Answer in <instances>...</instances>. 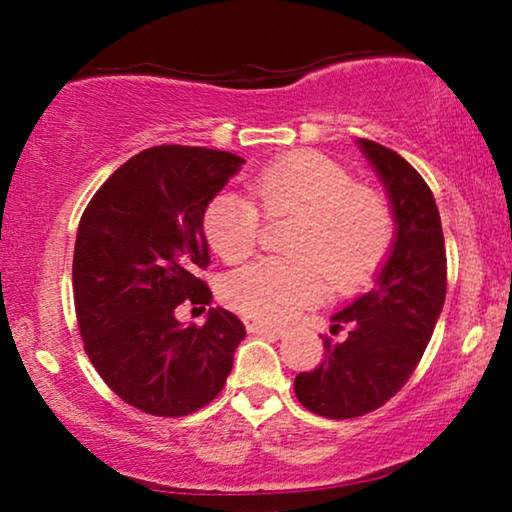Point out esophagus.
I'll return each instance as SVG.
<instances>
[{"label": "esophagus", "mask_w": 512, "mask_h": 512, "mask_svg": "<svg viewBox=\"0 0 512 512\" xmlns=\"http://www.w3.org/2000/svg\"><path fill=\"white\" fill-rule=\"evenodd\" d=\"M247 331L254 335H270V338H284V328L282 326H272L265 324V321H249Z\"/></svg>", "instance_id": "34e87169"}]
</instances>
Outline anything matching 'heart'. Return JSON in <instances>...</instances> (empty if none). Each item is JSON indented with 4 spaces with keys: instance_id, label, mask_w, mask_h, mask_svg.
Here are the masks:
<instances>
[{
    "instance_id": "b5f03b06",
    "label": "heart",
    "mask_w": 512,
    "mask_h": 512,
    "mask_svg": "<svg viewBox=\"0 0 512 512\" xmlns=\"http://www.w3.org/2000/svg\"><path fill=\"white\" fill-rule=\"evenodd\" d=\"M249 198L221 193L205 209L207 242L223 261H244L261 240L263 219H293L284 240L291 258H265L223 282L233 310L258 321H286L319 303L326 279L354 291L380 270L394 237L387 200L354 181V174L314 151L291 153L251 179Z\"/></svg>"
}]
</instances>
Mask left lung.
<instances>
[{
	"label": "left lung",
	"mask_w": 512,
	"mask_h": 512,
	"mask_svg": "<svg viewBox=\"0 0 512 512\" xmlns=\"http://www.w3.org/2000/svg\"><path fill=\"white\" fill-rule=\"evenodd\" d=\"M387 188L396 235L375 286L333 314L324 335L326 361L293 382L298 401L314 415L352 419L382 408L415 373L443 312L447 258L443 226L415 167L387 146L359 139Z\"/></svg>",
	"instance_id": "8db88e82"
}]
</instances>
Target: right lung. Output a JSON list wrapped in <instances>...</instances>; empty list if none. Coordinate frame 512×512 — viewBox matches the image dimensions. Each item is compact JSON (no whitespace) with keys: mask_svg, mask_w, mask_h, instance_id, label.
Here are the masks:
<instances>
[{"mask_svg":"<svg viewBox=\"0 0 512 512\" xmlns=\"http://www.w3.org/2000/svg\"><path fill=\"white\" fill-rule=\"evenodd\" d=\"M242 163L202 146H151L81 216L72 284L83 347L111 391L146 415L184 417L212 403L247 335L223 307L205 326L177 319L179 305L212 300L198 277L209 263L202 219Z\"/></svg>","mask_w":512,"mask_h":512,"instance_id":"add662e5","label":"right lung"}]
</instances>
